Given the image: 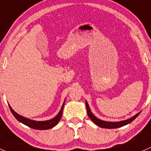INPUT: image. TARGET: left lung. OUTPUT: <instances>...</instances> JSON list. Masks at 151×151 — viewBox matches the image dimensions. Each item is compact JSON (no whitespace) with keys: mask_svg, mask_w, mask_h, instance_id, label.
Returning <instances> with one entry per match:
<instances>
[{"mask_svg":"<svg viewBox=\"0 0 151 151\" xmlns=\"http://www.w3.org/2000/svg\"><path fill=\"white\" fill-rule=\"evenodd\" d=\"M86 110H87V113H88V117L90 118L91 121L94 123L95 124H97V126L99 127H102V128H105V129H115V128H119V127H122L123 126H125L127 124H129V123L132 122L138 116L140 113V112L138 113H137L136 115L132 116L130 119H127V120L124 121H121V122H106V121H102L101 119H98V118L96 117L92 113H91V110H90L89 106H88V104L86 101Z\"/></svg>","mask_w":151,"mask_h":151,"instance_id":"obj_1","label":"left lung"}]
</instances>
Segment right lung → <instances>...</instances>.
<instances>
[{"label": "right lung", "instance_id": "add662e5", "mask_svg": "<svg viewBox=\"0 0 151 151\" xmlns=\"http://www.w3.org/2000/svg\"><path fill=\"white\" fill-rule=\"evenodd\" d=\"M65 99L63 104V106H62L61 109H60V112L57 113V116L55 117H54L53 119H50V120L47 121H34L31 120V119H27V118L24 117V116H21V115L18 114L17 113L14 111L12 108V107L9 105V108H10L11 112L12 113L13 116H14L17 119V120L18 122H21L22 124H24V125L27 126V127H30V128L34 129H40V130H46V129H52L54 127H55L59 122H60V119L62 117V115H63V108H64L65 105Z\"/></svg>", "mask_w": 151, "mask_h": 151}]
</instances>
